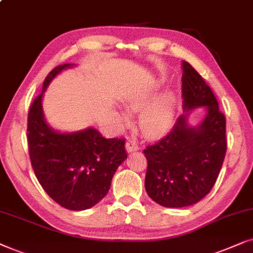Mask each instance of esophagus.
Segmentation results:
<instances>
[{"label":"esophagus","mask_w":253,"mask_h":253,"mask_svg":"<svg viewBox=\"0 0 253 253\" xmlns=\"http://www.w3.org/2000/svg\"><path fill=\"white\" fill-rule=\"evenodd\" d=\"M126 150L127 153H132V151L139 150V144H137L134 140H128L126 142Z\"/></svg>","instance_id":"esophagus-1"}]
</instances>
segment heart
Segmentation results:
<instances>
[{
  "mask_svg": "<svg viewBox=\"0 0 253 253\" xmlns=\"http://www.w3.org/2000/svg\"><path fill=\"white\" fill-rule=\"evenodd\" d=\"M154 92L148 91L137 93L127 99V107L132 112L140 111L137 127L140 132L149 139H156L164 135L171 128L173 124L174 110H176V98L171 92L154 98ZM120 120L126 121V114H120Z\"/></svg>",
  "mask_w": 253,
  "mask_h": 253,
  "instance_id": "1",
  "label": "heart"
}]
</instances>
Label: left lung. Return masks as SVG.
<instances>
[{
    "label": "left lung",
    "mask_w": 253,
    "mask_h": 253,
    "mask_svg": "<svg viewBox=\"0 0 253 253\" xmlns=\"http://www.w3.org/2000/svg\"><path fill=\"white\" fill-rule=\"evenodd\" d=\"M181 97L185 114L171 132L143 150L148 168L144 187L161 206L180 208L197 204L210 193L227 151L225 117L213 91L190 63L183 61ZM206 106L208 114L198 127H190L191 109Z\"/></svg>",
    "instance_id": "8db88e82"
}]
</instances>
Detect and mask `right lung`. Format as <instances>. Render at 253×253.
I'll use <instances>...</instances> for the list:
<instances>
[{
    "label": "right lung",
    "instance_id": "1",
    "mask_svg": "<svg viewBox=\"0 0 253 253\" xmlns=\"http://www.w3.org/2000/svg\"><path fill=\"white\" fill-rule=\"evenodd\" d=\"M73 66H58L46 76L42 92L29 111L28 144L33 171L46 193L67 210L84 211L107 194L127 153L124 139H105L92 127L60 133L47 125L42 105L43 91L61 70Z\"/></svg>",
    "mask_w": 253,
    "mask_h": 253
}]
</instances>
